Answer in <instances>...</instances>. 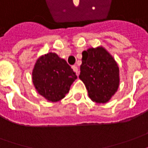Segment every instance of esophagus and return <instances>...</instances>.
Instances as JSON below:
<instances>
[{
  "instance_id": "obj_1",
  "label": "esophagus",
  "mask_w": 148,
  "mask_h": 148,
  "mask_svg": "<svg viewBox=\"0 0 148 148\" xmlns=\"http://www.w3.org/2000/svg\"><path fill=\"white\" fill-rule=\"evenodd\" d=\"M72 69H73V71L76 73L77 76H78V74H79V71H78V68H77V66H72Z\"/></svg>"
}]
</instances>
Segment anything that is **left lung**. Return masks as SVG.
I'll list each match as a JSON object with an SVG mask.
<instances>
[{"mask_svg": "<svg viewBox=\"0 0 148 148\" xmlns=\"http://www.w3.org/2000/svg\"><path fill=\"white\" fill-rule=\"evenodd\" d=\"M79 78L84 82L89 97L105 103L115 94L119 85V70L113 57L103 47L82 52Z\"/></svg>", "mask_w": 148, "mask_h": 148, "instance_id": "1", "label": "left lung"}]
</instances>
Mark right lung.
<instances>
[{"label":"right lung","instance_id":"1","mask_svg":"<svg viewBox=\"0 0 148 148\" xmlns=\"http://www.w3.org/2000/svg\"><path fill=\"white\" fill-rule=\"evenodd\" d=\"M32 75L38 93L51 102L63 99L77 78L71 66L54 53H49L38 58Z\"/></svg>","mask_w":148,"mask_h":148}]
</instances>
